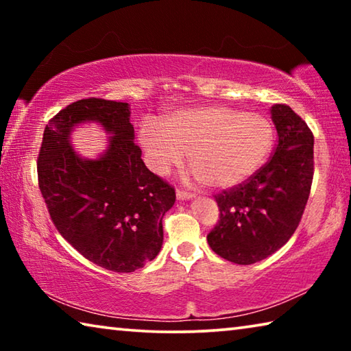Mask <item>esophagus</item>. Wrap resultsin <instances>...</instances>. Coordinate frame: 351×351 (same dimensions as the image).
Returning <instances> with one entry per match:
<instances>
[{"label": "esophagus", "mask_w": 351, "mask_h": 351, "mask_svg": "<svg viewBox=\"0 0 351 351\" xmlns=\"http://www.w3.org/2000/svg\"><path fill=\"white\" fill-rule=\"evenodd\" d=\"M195 197L193 193H190V192H186V190H181V189H178L176 190V198L180 199V201H186V199H192Z\"/></svg>", "instance_id": "1"}]
</instances>
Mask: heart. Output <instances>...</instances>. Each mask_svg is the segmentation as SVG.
Listing matches in <instances>:
<instances>
[{"label":"heart","mask_w":351,"mask_h":351,"mask_svg":"<svg viewBox=\"0 0 351 351\" xmlns=\"http://www.w3.org/2000/svg\"><path fill=\"white\" fill-rule=\"evenodd\" d=\"M139 142L147 162L158 175L190 167L213 189H232L257 173L268 159L274 130L258 112L228 105H203L167 112L161 121H145Z\"/></svg>","instance_id":"heart-1"}]
</instances>
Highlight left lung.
Listing matches in <instances>:
<instances>
[{"mask_svg":"<svg viewBox=\"0 0 351 351\" xmlns=\"http://www.w3.org/2000/svg\"><path fill=\"white\" fill-rule=\"evenodd\" d=\"M277 130L274 154L246 182L215 195L219 219L207 235L212 251L237 265H252L278 251L300 223L314 173V136L289 108L271 106Z\"/></svg>","mask_w":351,"mask_h":351,"instance_id":"left-lung-1","label":"left lung"}]
</instances>
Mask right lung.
<instances>
[{
	"label": "right lung",
	"instance_id": "right-lung-1",
	"mask_svg": "<svg viewBox=\"0 0 351 351\" xmlns=\"http://www.w3.org/2000/svg\"><path fill=\"white\" fill-rule=\"evenodd\" d=\"M130 105L82 99L51 119L38 154V186L56 228L83 257L105 269L133 272L162 247V218L175 189L152 173L134 144ZM96 121L110 134L99 158H82L70 133Z\"/></svg>",
	"mask_w": 351,
	"mask_h": 351
}]
</instances>
